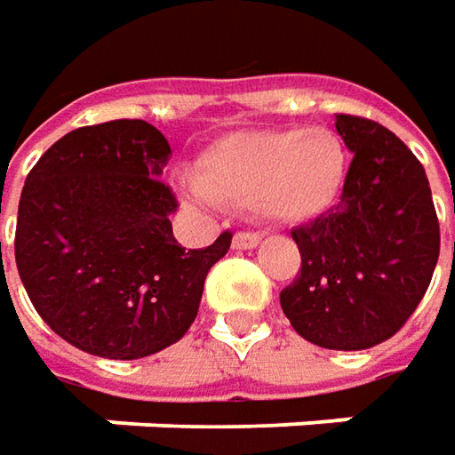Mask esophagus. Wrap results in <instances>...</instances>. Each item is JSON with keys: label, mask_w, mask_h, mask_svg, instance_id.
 I'll return each mask as SVG.
<instances>
[{"label": "esophagus", "mask_w": 455, "mask_h": 455, "mask_svg": "<svg viewBox=\"0 0 455 455\" xmlns=\"http://www.w3.org/2000/svg\"><path fill=\"white\" fill-rule=\"evenodd\" d=\"M258 243H260V235H258V233H248V230H240V233H235V237H233V248H235V251H251Z\"/></svg>", "instance_id": "obj_1"}]
</instances>
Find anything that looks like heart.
I'll use <instances>...</instances> for the list:
<instances>
[{
    "label": "heart",
    "instance_id": "1",
    "mask_svg": "<svg viewBox=\"0 0 455 455\" xmlns=\"http://www.w3.org/2000/svg\"><path fill=\"white\" fill-rule=\"evenodd\" d=\"M347 164V147L329 129L233 133L202 151L195 195L253 207L271 222H304L339 197Z\"/></svg>",
    "mask_w": 455,
    "mask_h": 455
}]
</instances>
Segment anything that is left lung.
Here are the masks:
<instances>
[{"mask_svg":"<svg viewBox=\"0 0 455 455\" xmlns=\"http://www.w3.org/2000/svg\"><path fill=\"white\" fill-rule=\"evenodd\" d=\"M337 132L355 159L339 202L291 233L301 271L281 308L306 341L357 352L411 319L438 263L441 228L426 169L390 129L337 114Z\"/></svg>","mask_w":455,"mask_h":455,"instance_id":"8db88e82","label":"left lung"}]
</instances>
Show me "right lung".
<instances>
[{"label": "right lung", "instance_id": "obj_1", "mask_svg": "<svg viewBox=\"0 0 455 455\" xmlns=\"http://www.w3.org/2000/svg\"><path fill=\"white\" fill-rule=\"evenodd\" d=\"M169 154L151 124L118 118L65 133L27 174L17 271L43 322L88 355L139 359L182 339L230 248V230L200 251L174 240Z\"/></svg>", "mask_w": 455, "mask_h": 455}]
</instances>
